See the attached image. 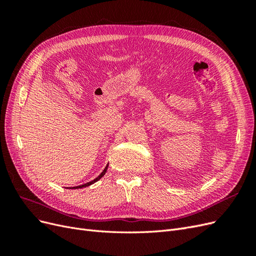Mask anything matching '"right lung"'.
I'll use <instances>...</instances> for the list:
<instances>
[{"mask_svg":"<svg viewBox=\"0 0 256 256\" xmlns=\"http://www.w3.org/2000/svg\"><path fill=\"white\" fill-rule=\"evenodd\" d=\"M106 168H108V166H106V168L104 170V171L102 172V174H100L97 178H95L94 180H92V182H86V184H80V186H78V187H74V188H72V189H78V188H83V187H88V186H90V184H94V182H96L97 180H99L100 178H102L104 174H106Z\"/></svg>","mask_w":256,"mask_h":256,"instance_id":"right-lung-1","label":"right lung"}]
</instances>
